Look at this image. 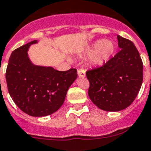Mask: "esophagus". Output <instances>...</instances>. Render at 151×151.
I'll list each match as a JSON object with an SVG mask.
<instances>
[{
  "label": "esophagus",
  "instance_id": "esophagus-1",
  "mask_svg": "<svg viewBox=\"0 0 151 151\" xmlns=\"http://www.w3.org/2000/svg\"><path fill=\"white\" fill-rule=\"evenodd\" d=\"M78 75L79 77H85V70L83 68H80L78 70Z\"/></svg>",
  "mask_w": 151,
  "mask_h": 151
}]
</instances>
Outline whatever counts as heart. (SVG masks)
Masks as SVG:
<instances>
[{
    "mask_svg": "<svg viewBox=\"0 0 151 151\" xmlns=\"http://www.w3.org/2000/svg\"><path fill=\"white\" fill-rule=\"evenodd\" d=\"M114 44L111 40H99L88 48L86 55L91 57V62L92 64L99 66L109 60L114 53Z\"/></svg>",
    "mask_w": 151,
    "mask_h": 151,
    "instance_id": "heart-1",
    "label": "heart"
}]
</instances>
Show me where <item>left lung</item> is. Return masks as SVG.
<instances>
[{"label":"left lung","mask_w":151,"mask_h":151,"mask_svg":"<svg viewBox=\"0 0 151 151\" xmlns=\"http://www.w3.org/2000/svg\"><path fill=\"white\" fill-rule=\"evenodd\" d=\"M121 49L100 67L88 70V96L99 109L118 111L130 106L143 81V63L133 42L117 35Z\"/></svg>","instance_id":"8db88e82"}]
</instances>
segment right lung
<instances>
[{
    "label": "right lung",
    "mask_w": 151,
    "mask_h": 151,
    "mask_svg": "<svg viewBox=\"0 0 151 151\" xmlns=\"http://www.w3.org/2000/svg\"><path fill=\"white\" fill-rule=\"evenodd\" d=\"M37 42L31 41L12 52L6 80L9 95L22 111L33 117H43L60 109L78 75L76 69L58 71L51 66L33 64L27 51Z\"/></svg>",
    "instance_id": "right-lung-1"
}]
</instances>
